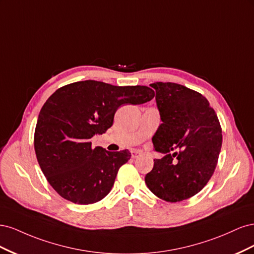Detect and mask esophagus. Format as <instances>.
<instances>
[{"mask_svg": "<svg viewBox=\"0 0 254 254\" xmlns=\"http://www.w3.org/2000/svg\"><path fill=\"white\" fill-rule=\"evenodd\" d=\"M140 156H141V152H140V151H137V150H132V151H131V157H132L133 159L139 158Z\"/></svg>", "mask_w": 254, "mask_h": 254, "instance_id": "obj_1", "label": "esophagus"}]
</instances>
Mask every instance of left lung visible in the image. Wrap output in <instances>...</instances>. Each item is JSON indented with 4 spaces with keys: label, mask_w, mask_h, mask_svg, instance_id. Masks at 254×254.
<instances>
[{
    "label": "left lung",
    "mask_w": 254,
    "mask_h": 254,
    "mask_svg": "<svg viewBox=\"0 0 254 254\" xmlns=\"http://www.w3.org/2000/svg\"><path fill=\"white\" fill-rule=\"evenodd\" d=\"M161 124L153 147L165 153L153 160L145 176L148 189L162 200L178 202L199 193L216 168L221 148V127L207 99L174 82H155ZM179 149L173 155L170 151Z\"/></svg>",
    "instance_id": "1"
}]
</instances>
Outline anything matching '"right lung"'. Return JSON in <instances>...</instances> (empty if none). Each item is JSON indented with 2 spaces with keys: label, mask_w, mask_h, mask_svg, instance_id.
I'll use <instances>...</instances> for the list:
<instances>
[{
  "label": "right lung",
  "mask_w": 254,
  "mask_h": 254,
  "mask_svg": "<svg viewBox=\"0 0 254 254\" xmlns=\"http://www.w3.org/2000/svg\"><path fill=\"white\" fill-rule=\"evenodd\" d=\"M153 96L146 86L118 87L96 80L73 82L54 92L40 110L34 136L38 163L52 188L78 204L108 195L131 153L93 148L90 139L112 126L119 107L141 105Z\"/></svg>",
  "instance_id": "add662e5"
}]
</instances>
